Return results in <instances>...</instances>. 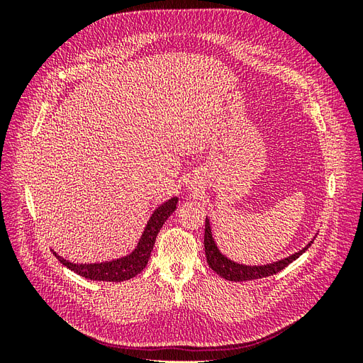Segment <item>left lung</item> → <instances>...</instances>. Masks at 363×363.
I'll list each match as a JSON object with an SVG mask.
<instances>
[{
  "label": "left lung",
  "instance_id": "left-lung-1",
  "mask_svg": "<svg viewBox=\"0 0 363 363\" xmlns=\"http://www.w3.org/2000/svg\"><path fill=\"white\" fill-rule=\"evenodd\" d=\"M318 235V233H316ZM311 240L309 244L303 247L300 251L294 252V255L280 259L277 262H271L267 263V265H244V263H238L227 257L224 252L218 248L216 240L213 238L212 232V225H211V219L206 216V228H204V251H206V259L208 267H211L216 274H219L223 279L230 280V281H245V280H256V279H263L268 276H274V274L280 272L281 269L286 268L289 263L298 259L303 252L309 248L313 240Z\"/></svg>",
  "mask_w": 363,
  "mask_h": 363
}]
</instances>
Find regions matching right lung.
Segmentation results:
<instances>
[{"label":"right lung","instance_id":"add662e5","mask_svg":"<svg viewBox=\"0 0 363 363\" xmlns=\"http://www.w3.org/2000/svg\"><path fill=\"white\" fill-rule=\"evenodd\" d=\"M177 203H179V196H171L169 200L162 203L156 211L151 213L135 250L123 257L104 260V262H94V263H75L59 256L57 252L52 250L54 256L60 260L63 267L69 268L75 274H79V276L89 280L124 281V280L133 279L147 267L160 228L164 224V221H167V219L175 212Z\"/></svg>","mask_w":363,"mask_h":363}]
</instances>
